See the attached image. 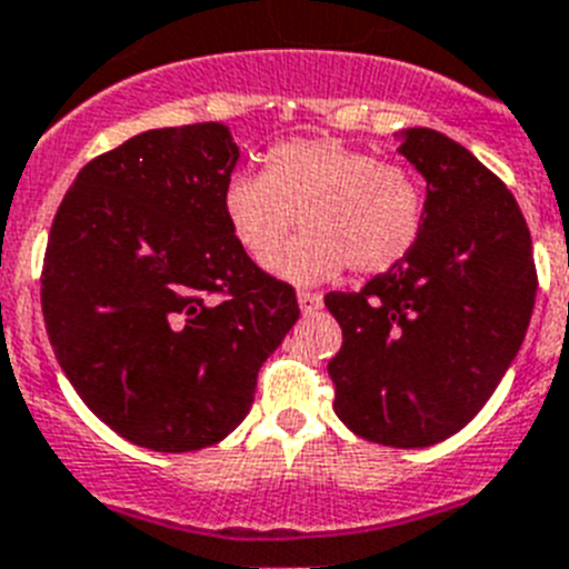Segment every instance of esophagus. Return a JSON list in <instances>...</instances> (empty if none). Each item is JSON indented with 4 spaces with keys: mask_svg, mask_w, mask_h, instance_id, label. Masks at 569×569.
<instances>
[{
    "mask_svg": "<svg viewBox=\"0 0 569 569\" xmlns=\"http://www.w3.org/2000/svg\"><path fill=\"white\" fill-rule=\"evenodd\" d=\"M296 299H299V308H302V313H313L322 308V296L311 293V290H299V293H296Z\"/></svg>",
    "mask_w": 569,
    "mask_h": 569,
    "instance_id": "esophagus-1",
    "label": "esophagus"
}]
</instances>
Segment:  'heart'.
Wrapping results in <instances>:
<instances>
[{
  "instance_id": "1",
  "label": "heart",
  "mask_w": 569,
  "mask_h": 569,
  "mask_svg": "<svg viewBox=\"0 0 569 569\" xmlns=\"http://www.w3.org/2000/svg\"><path fill=\"white\" fill-rule=\"evenodd\" d=\"M220 211L252 261L273 254L267 267L276 276L317 284L340 276L346 264L358 276L401 264L419 241L427 203L410 168L317 136L273 144L264 173H232L220 191ZM296 213L306 234L277 251Z\"/></svg>"
}]
</instances>
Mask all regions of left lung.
I'll return each instance as SVG.
<instances>
[{
	"label": "left lung",
	"mask_w": 569,
	"mask_h": 569,
	"mask_svg": "<svg viewBox=\"0 0 569 569\" xmlns=\"http://www.w3.org/2000/svg\"><path fill=\"white\" fill-rule=\"evenodd\" d=\"M427 180L419 241L360 293H328L342 328L328 375L351 433L427 448L482 410L527 337L532 238L518 200L471 150L430 127L401 133Z\"/></svg>",
	"instance_id": "1"
}]
</instances>
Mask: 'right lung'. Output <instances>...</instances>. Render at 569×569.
Here are the masks:
<instances>
[{
    "instance_id": "obj_1",
    "label": "right lung",
    "mask_w": 569,
    "mask_h": 569,
    "mask_svg": "<svg viewBox=\"0 0 569 569\" xmlns=\"http://www.w3.org/2000/svg\"><path fill=\"white\" fill-rule=\"evenodd\" d=\"M227 124L162 127L81 168L42 261V319L74 392L139 448L186 453L247 419L296 290L229 232Z\"/></svg>"
}]
</instances>
